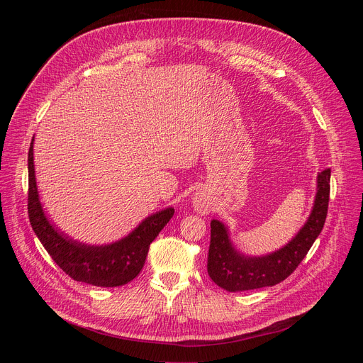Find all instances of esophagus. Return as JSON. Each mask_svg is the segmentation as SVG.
Instances as JSON below:
<instances>
[{
    "mask_svg": "<svg viewBox=\"0 0 363 363\" xmlns=\"http://www.w3.org/2000/svg\"><path fill=\"white\" fill-rule=\"evenodd\" d=\"M192 205L199 214H208L211 210V202L208 198H206L205 192H202V191H198L194 194Z\"/></svg>",
    "mask_w": 363,
    "mask_h": 363,
    "instance_id": "34e87169",
    "label": "esophagus"
}]
</instances>
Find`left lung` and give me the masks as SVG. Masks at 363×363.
Returning a JSON list of instances; mask_svg holds the SVG:
<instances>
[{
  "label": "left lung",
  "instance_id": "8db88e82",
  "mask_svg": "<svg viewBox=\"0 0 363 363\" xmlns=\"http://www.w3.org/2000/svg\"><path fill=\"white\" fill-rule=\"evenodd\" d=\"M329 192L330 169H325L318 174L313 206L303 227L286 245L264 255H248L237 250L228 227L220 220H213L206 264L211 280L221 289L235 293L274 286L287 279L322 233L328 216Z\"/></svg>",
  "mask_w": 363,
  "mask_h": 363
}]
</instances>
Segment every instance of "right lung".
Segmentation results:
<instances>
[{
  "mask_svg": "<svg viewBox=\"0 0 363 363\" xmlns=\"http://www.w3.org/2000/svg\"><path fill=\"white\" fill-rule=\"evenodd\" d=\"M34 138L28 150V217L43 247L73 280L97 287H118L132 281L142 270L150 242L172 218L168 206L146 217L123 238L101 245L77 241L51 223L45 214L35 181Z\"/></svg>",
  "mask_w": 363,
  "mask_h": 363,
  "instance_id": "obj_1",
  "label": "right lung"
}]
</instances>
